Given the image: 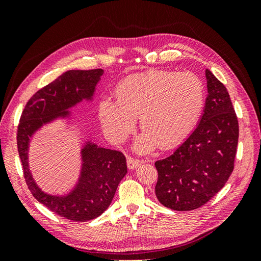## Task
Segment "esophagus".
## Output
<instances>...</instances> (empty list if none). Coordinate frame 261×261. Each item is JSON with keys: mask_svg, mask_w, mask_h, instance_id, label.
<instances>
[{"mask_svg": "<svg viewBox=\"0 0 261 261\" xmlns=\"http://www.w3.org/2000/svg\"><path fill=\"white\" fill-rule=\"evenodd\" d=\"M140 161L138 159H135V158L133 156H128L127 158V165H128V169L134 170V169H137L139 167Z\"/></svg>", "mask_w": 261, "mask_h": 261, "instance_id": "1", "label": "esophagus"}]
</instances>
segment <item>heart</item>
Masks as SVG:
<instances>
[{
	"instance_id": "obj_1",
	"label": "heart",
	"mask_w": 261,
	"mask_h": 261,
	"mask_svg": "<svg viewBox=\"0 0 261 261\" xmlns=\"http://www.w3.org/2000/svg\"><path fill=\"white\" fill-rule=\"evenodd\" d=\"M117 98H103L99 103L105 132L111 139L122 141L140 117L145 133L136 149L146 152L156 144L164 149L174 147L188 135L201 113L204 91L192 73L151 70L122 82Z\"/></svg>"
}]
</instances>
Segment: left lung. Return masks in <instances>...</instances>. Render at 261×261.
<instances>
[{
  "instance_id": "8db88e82",
  "label": "left lung",
  "mask_w": 261,
  "mask_h": 261,
  "mask_svg": "<svg viewBox=\"0 0 261 261\" xmlns=\"http://www.w3.org/2000/svg\"><path fill=\"white\" fill-rule=\"evenodd\" d=\"M208 96L200 122L173 154L155 161L158 200L189 211L203 206L232 174L239 121L224 85L206 69Z\"/></svg>"
}]
</instances>
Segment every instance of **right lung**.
<instances>
[{"instance_id":"right-lung-1","label":"right lung","mask_w":261,"mask_h":261,"mask_svg":"<svg viewBox=\"0 0 261 261\" xmlns=\"http://www.w3.org/2000/svg\"><path fill=\"white\" fill-rule=\"evenodd\" d=\"M102 74L101 68L67 70L62 74L29 99L17 128L18 153L29 191L52 212L77 222L96 219L108 209L118 184L127 173L125 155L87 141L82 149L83 164L77 185L65 196H54L43 193L29 171V138L44 124L69 116L68 110L83 100H92Z\"/></svg>"}]
</instances>
